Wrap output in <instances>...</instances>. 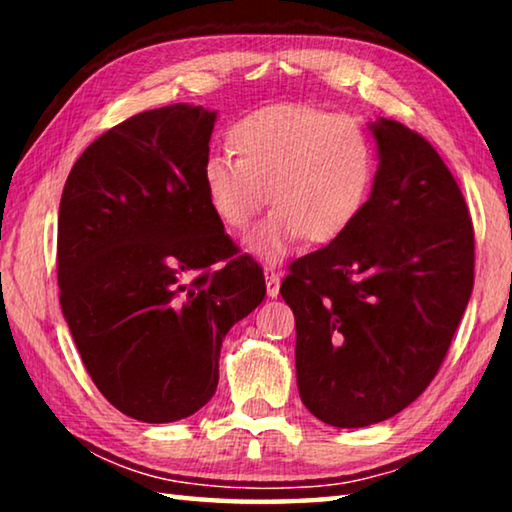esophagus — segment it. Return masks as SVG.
Masks as SVG:
<instances>
[{"mask_svg": "<svg viewBox=\"0 0 512 512\" xmlns=\"http://www.w3.org/2000/svg\"><path fill=\"white\" fill-rule=\"evenodd\" d=\"M264 277H266V293H268V298H277V293H280V275L275 273V268L266 266L264 268Z\"/></svg>", "mask_w": 512, "mask_h": 512, "instance_id": "1", "label": "esophagus"}]
</instances>
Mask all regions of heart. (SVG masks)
Here are the masks:
<instances>
[{
  "instance_id": "heart-1",
  "label": "heart",
  "mask_w": 512,
  "mask_h": 512,
  "mask_svg": "<svg viewBox=\"0 0 512 512\" xmlns=\"http://www.w3.org/2000/svg\"><path fill=\"white\" fill-rule=\"evenodd\" d=\"M228 146L237 160L212 155L203 164L207 203L235 232L271 203L273 212L248 237L264 259L287 255L300 237L311 244L339 237L375 183V151L363 128L318 108H259L228 128Z\"/></svg>"
}]
</instances>
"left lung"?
Listing matches in <instances>:
<instances>
[{"label":"left lung","instance_id":"8db88e82","mask_svg":"<svg viewBox=\"0 0 512 512\" xmlns=\"http://www.w3.org/2000/svg\"><path fill=\"white\" fill-rule=\"evenodd\" d=\"M370 128L379 149L370 198L332 244L296 259L280 287L296 316L300 400L341 429L418 400L474 284V228L452 171L400 121Z\"/></svg>","mask_w":512,"mask_h":512}]
</instances>
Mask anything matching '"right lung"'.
<instances>
[{
    "label": "right lung",
    "instance_id": "add662e5",
    "mask_svg": "<svg viewBox=\"0 0 512 512\" xmlns=\"http://www.w3.org/2000/svg\"><path fill=\"white\" fill-rule=\"evenodd\" d=\"M214 121L189 103L121 121L83 151L60 198L63 316L101 395L140 422L210 402L225 334L266 296L262 266L207 203Z\"/></svg>",
    "mask_w": 512,
    "mask_h": 512
}]
</instances>
